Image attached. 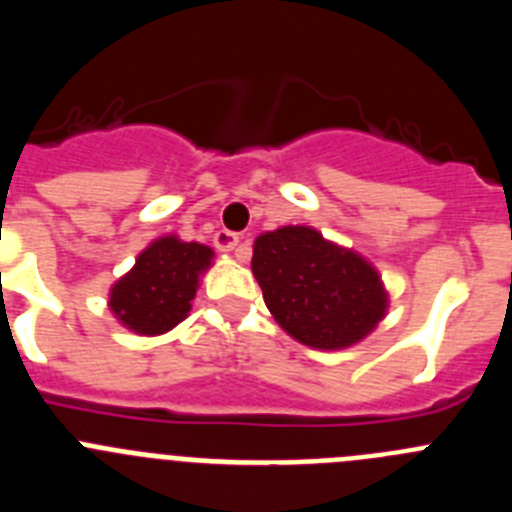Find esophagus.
Instances as JSON below:
<instances>
[{
    "instance_id": "34e87169",
    "label": "esophagus",
    "mask_w": 512,
    "mask_h": 512,
    "mask_svg": "<svg viewBox=\"0 0 512 512\" xmlns=\"http://www.w3.org/2000/svg\"><path fill=\"white\" fill-rule=\"evenodd\" d=\"M241 243V235L230 233V230H217L215 233V248L217 251H235Z\"/></svg>"
}]
</instances>
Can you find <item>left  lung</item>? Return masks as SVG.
Segmentation results:
<instances>
[{
    "instance_id": "obj_1",
    "label": "left lung",
    "mask_w": 512,
    "mask_h": 512,
    "mask_svg": "<svg viewBox=\"0 0 512 512\" xmlns=\"http://www.w3.org/2000/svg\"><path fill=\"white\" fill-rule=\"evenodd\" d=\"M251 269L279 328L318 351L356 346L390 307L372 261L307 225L261 233Z\"/></svg>"
}]
</instances>
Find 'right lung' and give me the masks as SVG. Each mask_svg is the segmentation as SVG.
Segmentation results:
<instances>
[{
  "label": "right lung",
  "mask_w": 512,
  "mask_h": 512,
  "mask_svg": "<svg viewBox=\"0 0 512 512\" xmlns=\"http://www.w3.org/2000/svg\"><path fill=\"white\" fill-rule=\"evenodd\" d=\"M215 251L205 243H187L179 235H161L138 253L133 269L110 289V310L120 325L138 336H161L192 310L200 279Z\"/></svg>",
  "instance_id": "obj_1"
}]
</instances>
